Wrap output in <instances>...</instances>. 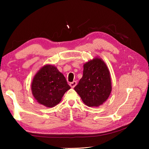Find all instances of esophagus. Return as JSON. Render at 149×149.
I'll use <instances>...</instances> for the list:
<instances>
[{"mask_svg": "<svg viewBox=\"0 0 149 149\" xmlns=\"http://www.w3.org/2000/svg\"><path fill=\"white\" fill-rule=\"evenodd\" d=\"M76 84H77V82H76V81H73L72 83H70V86H71L72 88H74L76 86Z\"/></svg>", "mask_w": 149, "mask_h": 149, "instance_id": "1", "label": "esophagus"}]
</instances>
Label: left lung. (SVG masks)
Segmentation results:
<instances>
[{
    "label": "left lung",
    "mask_w": 149,
    "mask_h": 149,
    "mask_svg": "<svg viewBox=\"0 0 149 149\" xmlns=\"http://www.w3.org/2000/svg\"><path fill=\"white\" fill-rule=\"evenodd\" d=\"M83 75L74 90L89 107H97L109 97L111 90L109 71L100 58H94L85 63Z\"/></svg>",
    "instance_id": "left-lung-1"
}]
</instances>
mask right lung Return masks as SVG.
<instances>
[{
	"instance_id": "add662e5",
	"label": "right lung",
	"mask_w": 149,
	"mask_h": 149,
	"mask_svg": "<svg viewBox=\"0 0 149 149\" xmlns=\"http://www.w3.org/2000/svg\"><path fill=\"white\" fill-rule=\"evenodd\" d=\"M70 88L64 75L50 65L42 67L31 83V91L35 100L47 107L58 104Z\"/></svg>"
}]
</instances>
